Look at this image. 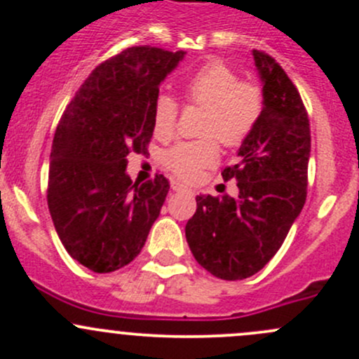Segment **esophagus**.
<instances>
[{"instance_id":"34e87169","label":"esophagus","mask_w":359,"mask_h":359,"mask_svg":"<svg viewBox=\"0 0 359 359\" xmlns=\"http://www.w3.org/2000/svg\"><path fill=\"white\" fill-rule=\"evenodd\" d=\"M172 189L173 191H191L189 187L186 186V184L179 182V180H173V182H172Z\"/></svg>"}]
</instances>
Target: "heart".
Masks as SVG:
<instances>
[{"instance_id": "heart-1", "label": "heart", "mask_w": 359, "mask_h": 359, "mask_svg": "<svg viewBox=\"0 0 359 359\" xmlns=\"http://www.w3.org/2000/svg\"><path fill=\"white\" fill-rule=\"evenodd\" d=\"M184 97L193 106L205 107L203 139L179 142L165 153V165L182 180H193L203 168L219 159V138L227 147L248 139L264 111V93L257 83L241 81L236 69L222 60H210L184 81ZM179 106L168 95H159L153 106V128L158 139L175 132Z\"/></svg>"}]
</instances>
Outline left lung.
I'll list each match as a JSON object with an SVG mask.
<instances>
[{"label": "left lung", "mask_w": 359, "mask_h": 359, "mask_svg": "<svg viewBox=\"0 0 359 359\" xmlns=\"http://www.w3.org/2000/svg\"><path fill=\"white\" fill-rule=\"evenodd\" d=\"M264 81V111L222 179L240 196H196L186 238L200 266L220 280L259 273L283 245L307 196L311 128L300 93L271 55L253 50Z\"/></svg>", "instance_id": "1"}]
</instances>
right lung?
Here are the masks:
<instances>
[{
    "label": "right lung",
    "instance_id": "obj_1",
    "mask_svg": "<svg viewBox=\"0 0 359 359\" xmlns=\"http://www.w3.org/2000/svg\"><path fill=\"white\" fill-rule=\"evenodd\" d=\"M184 55L147 45L123 50L93 69L57 125L46 201L64 248L93 273L139 255L168 194L163 173L133 184L126 156L147 151L159 83Z\"/></svg>",
    "mask_w": 359,
    "mask_h": 359
}]
</instances>
